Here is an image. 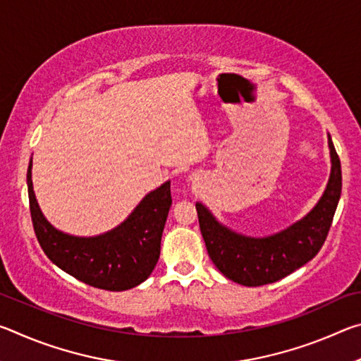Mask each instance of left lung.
Returning <instances> with one entry per match:
<instances>
[{
	"label": "left lung",
	"instance_id": "left-lung-1",
	"mask_svg": "<svg viewBox=\"0 0 361 361\" xmlns=\"http://www.w3.org/2000/svg\"><path fill=\"white\" fill-rule=\"evenodd\" d=\"M331 173L325 192L302 219L267 237H250L226 228L204 204H195L207 252L219 272L235 283L261 286L290 276L320 252L331 228L342 188L341 161L328 135Z\"/></svg>",
	"mask_w": 361,
	"mask_h": 361
}]
</instances>
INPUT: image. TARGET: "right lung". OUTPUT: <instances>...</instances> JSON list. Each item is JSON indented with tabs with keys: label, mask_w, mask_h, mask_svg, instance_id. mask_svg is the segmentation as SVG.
<instances>
[{
	"label": "right lung",
	"mask_w": 361,
	"mask_h": 361,
	"mask_svg": "<svg viewBox=\"0 0 361 361\" xmlns=\"http://www.w3.org/2000/svg\"><path fill=\"white\" fill-rule=\"evenodd\" d=\"M27 185L35 234L42 252L62 271L108 291L130 290L151 276L161 255L162 231L172 205L170 181L146 194L118 228L95 237L65 234L47 221L35 197L32 161Z\"/></svg>",
	"instance_id": "obj_1"
}]
</instances>
